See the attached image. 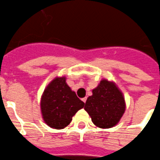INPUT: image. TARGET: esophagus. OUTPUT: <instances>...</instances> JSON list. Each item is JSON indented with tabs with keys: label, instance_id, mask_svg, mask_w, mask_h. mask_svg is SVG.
Masks as SVG:
<instances>
[{
	"label": "esophagus",
	"instance_id": "34e87169",
	"mask_svg": "<svg viewBox=\"0 0 160 160\" xmlns=\"http://www.w3.org/2000/svg\"><path fill=\"white\" fill-rule=\"evenodd\" d=\"M86 100H87V97H84V98H83V99H82V101H83V103H85Z\"/></svg>",
	"mask_w": 160,
	"mask_h": 160
}]
</instances>
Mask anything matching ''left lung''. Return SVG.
Masks as SVG:
<instances>
[{"mask_svg":"<svg viewBox=\"0 0 160 160\" xmlns=\"http://www.w3.org/2000/svg\"><path fill=\"white\" fill-rule=\"evenodd\" d=\"M84 110L97 128H111L118 124L124 114L126 102L116 83L103 79L88 97Z\"/></svg>","mask_w":160,"mask_h":160,"instance_id":"1","label":"left lung"}]
</instances>
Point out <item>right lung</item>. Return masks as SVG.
Segmentation results:
<instances>
[{"label":"right lung","mask_w":160,"mask_h":160,"mask_svg":"<svg viewBox=\"0 0 160 160\" xmlns=\"http://www.w3.org/2000/svg\"><path fill=\"white\" fill-rule=\"evenodd\" d=\"M84 103L66 83V77H57L44 88L41 98V112L44 123L53 129H63L83 108Z\"/></svg>","instance_id":"obj_1"}]
</instances>
